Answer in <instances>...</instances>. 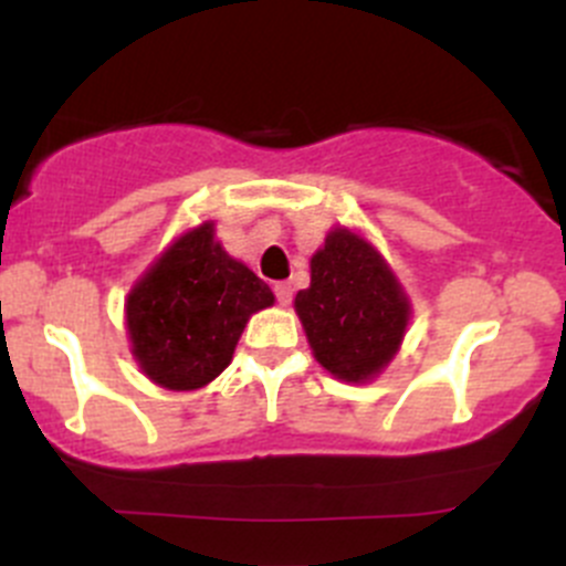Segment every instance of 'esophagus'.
I'll use <instances>...</instances> for the list:
<instances>
[{"label":"esophagus","instance_id":"esophagus-1","mask_svg":"<svg viewBox=\"0 0 566 566\" xmlns=\"http://www.w3.org/2000/svg\"><path fill=\"white\" fill-rule=\"evenodd\" d=\"M273 293H276V301L282 306H287L290 301H293V287H290V282H276L273 284Z\"/></svg>","mask_w":566,"mask_h":566}]
</instances>
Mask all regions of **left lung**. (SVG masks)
Returning <instances> with one entry per match:
<instances>
[{
	"instance_id": "1",
	"label": "left lung",
	"mask_w": 566,
	"mask_h": 566,
	"mask_svg": "<svg viewBox=\"0 0 566 566\" xmlns=\"http://www.w3.org/2000/svg\"><path fill=\"white\" fill-rule=\"evenodd\" d=\"M312 282L295 295V315L325 373L373 384L394 361L408 331L410 298L373 241L331 227L310 260Z\"/></svg>"
}]
</instances>
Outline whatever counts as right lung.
<instances>
[{
	"instance_id": "right-lung-1",
	"label": "right lung",
	"mask_w": 566,
	"mask_h": 566,
	"mask_svg": "<svg viewBox=\"0 0 566 566\" xmlns=\"http://www.w3.org/2000/svg\"><path fill=\"white\" fill-rule=\"evenodd\" d=\"M273 293L216 241L213 221L177 235L125 298L130 356L156 386L197 391L232 361L243 328Z\"/></svg>"
}]
</instances>
